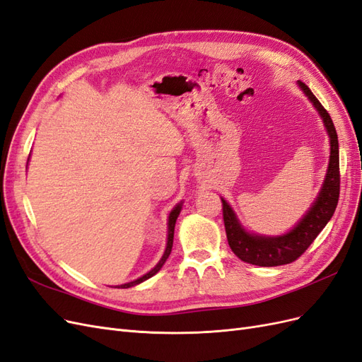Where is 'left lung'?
<instances>
[{"label":"left lung","instance_id":"8db88e82","mask_svg":"<svg viewBox=\"0 0 362 362\" xmlns=\"http://www.w3.org/2000/svg\"><path fill=\"white\" fill-rule=\"evenodd\" d=\"M303 93L308 96V100L319 112L323 119L327 134L331 141V157L329 166H327L326 178L323 187L317 196V199L311 205L300 222L296 225L290 233L279 237H266L250 234L238 223L233 208L228 205L225 199H222L223 205V222L228 245L234 254L249 264H255L261 267H273L290 264V262L298 259L303 252L310 247L315 237L322 233L326 223L331 221L334 211L338 204L339 196V156H338V137L334 127L332 119L325 110V107L317 100L310 87L302 81H298Z\"/></svg>","mask_w":362,"mask_h":362}]
</instances>
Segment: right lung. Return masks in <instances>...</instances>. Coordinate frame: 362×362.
Wrapping results in <instances>:
<instances>
[{"instance_id": "1", "label": "right lung", "mask_w": 362, "mask_h": 362, "mask_svg": "<svg viewBox=\"0 0 362 362\" xmlns=\"http://www.w3.org/2000/svg\"><path fill=\"white\" fill-rule=\"evenodd\" d=\"M180 213H181V204H178L177 206L173 208V210L170 211V214H169V223H168V245H166V250H164V254H163V257H161V259L158 261V264L152 269L151 272H148L146 275H144L141 278H139V279H136V281H131V282H128V284H122V286H117V288H129V287H134V286H137V284H140V282H144V281H146V279H149L151 276H154L156 273L163 267V264L164 262H166V259L169 258V255H170V250H172V245H173V231H175V223H177V218H178V216H180Z\"/></svg>"}]
</instances>
